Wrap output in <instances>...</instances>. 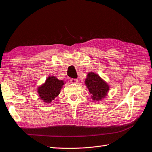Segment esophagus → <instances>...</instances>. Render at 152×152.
I'll return each mask as SVG.
<instances>
[{"label":"esophagus","instance_id":"1","mask_svg":"<svg viewBox=\"0 0 152 152\" xmlns=\"http://www.w3.org/2000/svg\"><path fill=\"white\" fill-rule=\"evenodd\" d=\"M70 82H71V83H72V84H78V83H79V80H78L77 79H71Z\"/></svg>","mask_w":152,"mask_h":152}]
</instances>
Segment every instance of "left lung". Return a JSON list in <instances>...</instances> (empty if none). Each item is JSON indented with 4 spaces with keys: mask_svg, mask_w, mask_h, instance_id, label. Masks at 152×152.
Segmentation results:
<instances>
[{
    "mask_svg": "<svg viewBox=\"0 0 152 152\" xmlns=\"http://www.w3.org/2000/svg\"><path fill=\"white\" fill-rule=\"evenodd\" d=\"M85 84L91 94L92 99L98 102L102 100L107 96L110 89L107 82L102 79L97 73L93 72H89L87 75Z\"/></svg>",
    "mask_w": 152,
    "mask_h": 152,
    "instance_id": "obj_1",
    "label": "left lung"
}]
</instances>
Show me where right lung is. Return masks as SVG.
I'll list each match as a JSON object with an SVG mask.
<instances>
[{"label":"right lung","instance_id":"add662e5","mask_svg":"<svg viewBox=\"0 0 152 152\" xmlns=\"http://www.w3.org/2000/svg\"><path fill=\"white\" fill-rule=\"evenodd\" d=\"M65 82L54 76L48 77L45 82L37 88L38 95L44 102L50 103L60 93Z\"/></svg>","mask_w":152,"mask_h":152}]
</instances>
